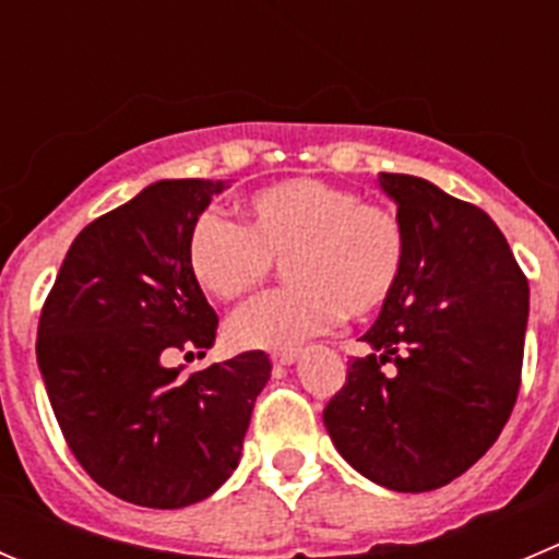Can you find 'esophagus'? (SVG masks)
<instances>
[{"label":"esophagus","mask_w":559,"mask_h":559,"mask_svg":"<svg viewBox=\"0 0 559 559\" xmlns=\"http://www.w3.org/2000/svg\"><path fill=\"white\" fill-rule=\"evenodd\" d=\"M296 359H299V350H296V348L271 350V362H274V365H294Z\"/></svg>","instance_id":"1"}]
</instances>
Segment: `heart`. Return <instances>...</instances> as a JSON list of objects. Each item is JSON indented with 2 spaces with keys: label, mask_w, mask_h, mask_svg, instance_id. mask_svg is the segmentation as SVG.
Here are the masks:
<instances>
[{
  "label": "heart",
  "mask_w": 559,
  "mask_h": 559,
  "mask_svg": "<svg viewBox=\"0 0 559 559\" xmlns=\"http://www.w3.org/2000/svg\"><path fill=\"white\" fill-rule=\"evenodd\" d=\"M191 276L209 296L238 299L283 260L290 288L238 307L227 337L238 348H290L340 318H365L395 294L406 269V230L390 209L318 178L254 191L243 225L203 211L186 238Z\"/></svg>",
  "instance_id": "1"
}]
</instances>
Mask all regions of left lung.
Segmentation results:
<instances>
[{"instance_id":"obj_1","label":"left lung","mask_w":559,"mask_h":559,"mask_svg":"<svg viewBox=\"0 0 559 559\" xmlns=\"http://www.w3.org/2000/svg\"><path fill=\"white\" fill-rule=\"evenodd\" d=\"M406 269L323 408L337 453L392 491H433L502 433L522 379L530 288L491 216L425 178L379 173Z\"/></svg>"}]
</instances>
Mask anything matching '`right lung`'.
Listing matches in <instances>:
<instances>
[{"mask_svg": "<svg viewBox=\"0 0 559 559\" xmlns=\"http://www.w3.org/2000/svg\"><path fill=\"white\" fill-rule=\"evenodd\" d=\"M227 186L156 180L90 222L40 312L37 368L68 448L100 488L142 508H186L233 475L271 376L263 350L186 379L167 365L214 345L219 321L186 238Z\"/></svg>", "mask_w": 559, "mask_h": 559, "instance_id": "1", "label": "right lung"}]
</instances>
